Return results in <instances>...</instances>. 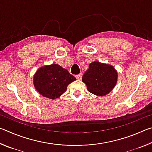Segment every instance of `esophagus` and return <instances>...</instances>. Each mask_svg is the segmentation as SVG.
<instances>
[{"instance_id":"esophagus-1","label":"esophagus","mask_w":152,"mask_h":152,"mask_svg":"<svg viewBox=\"0 0 152 152\" xmlns=\"http://www.w3.org/2000/svg\"><path fill=\"white\" fill-rule=\"evenodd\" d=\"M82 74H80L76 76V78L78 80H80L82 78Z\"/></svg>"}]
</instances>
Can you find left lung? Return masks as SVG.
Masks as SVG:
<instances>
[{
    "label": "left lung",
    "instance_id": "obj_1",
    "mask_svg": "<svg viewBox=\"0 0 152 152\" xmlns=\"http://www.w3.org/2000/svg\"><path fill=\"white\" fill-rule=\"evenodd\" d=\"M117 72L109 64L93 61L82 76V81L86 84L87 90L99 96L109 94L117 82Z\"/></svg>",
    "mask_w": 152,
    "mask_h": 152
}]
</instances>
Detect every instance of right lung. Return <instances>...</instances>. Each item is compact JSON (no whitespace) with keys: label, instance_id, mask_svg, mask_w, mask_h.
<instances>
[{"label":"right lung","instance_id":"right-lung-1","mask_svg":"<svg viewBox=\"0 0 152 152\" xmlns=\"http://www.w3.org/2000/svg\"><path fill=\"white\" fill-rule=\"evenodd\" d=\"M76 78L58 64L41 67L33 76V84L39 93L50 99L60 97Z\"/></svg>","mask_w":152,"mask_h":152}]
</instances>
